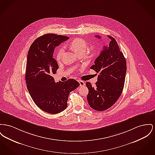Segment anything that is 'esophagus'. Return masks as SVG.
Here are the masks:
<instances>
[{
	"mask_svg": "<svg viewBox=\"0 0 155 155\" xmlns=\"http://www.w3.org/2000/svg\"><path fill=\"white\" fill-rule=\"evenodd\" d=\"M78 82L80 83V87H83V86H84V85H85V82H84L83 81H81V80H78Z\"/></svg>",
	"mask_w": 155,
	"mask_h": 155,
	"instance_id": "obj_1",
	"label": "esophagus"
}]
</instances>
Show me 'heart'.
I'll return each mask as SVG.
<instances>
[{
	"label": "heart",
	"instance_id": "obj_1",
	"mask_svg": "<svg viewBox=\"0 0 155 155\" xmlns=\"http://www.w3.org/2000/svg\"><path fill=\"white\" fill-rule=\"evenodd\" d=\"M70 47L77 54L84 53L87 48V43L82 38H77L72 40L70 43ZM64 53V48L61 47L57 51L56 55V60L60 61Z\"/></svg>",
	"mask_w": 155,
	"mask_h": 155
}]
</instances>
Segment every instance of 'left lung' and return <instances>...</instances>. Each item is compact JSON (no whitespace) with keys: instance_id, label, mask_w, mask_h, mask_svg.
<instances>
[{"instance_id":"1","label":"left lung","mask_w":155,"mask_h":155,"mask_svg":"<svg viewBox=\"0 0 155 155\" xmlns=\"http://www.w3.org/2000/svg\"><path fill=\"white\" fill-rule=\"evenodd\" d=\"M100 38V36H95ZM110 38L109 45L104 46L95 64L91 67L98 73L95 87L86 82L88 89L87 101L92 109L103 111L110 108L120 97L124 86L127 62L116 40Z\"/></svg>"}]
</instances>
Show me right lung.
Returning <instances> with one entry per match:
<instances>
[{
	"label": "right lung",
	"instance_id": "1",
	"mask_svg": "<svg viewBox=\"0 0 155 155\" xmlns=\"http://www.w3.org/2000/svg\"><path fill=\"white\" fill-rule=\"evenodd\" d=\"M68 38L46 34L35 40L28 51L25 75L28 91L37 106L48 114L64 110L67 107L70 92L80 85L74 79L56 83L52 77L58 68L53 58L54 48Z\"/></svg>",
	"mask_w": 155,
	"mask_h": 155
}]
</instances>
